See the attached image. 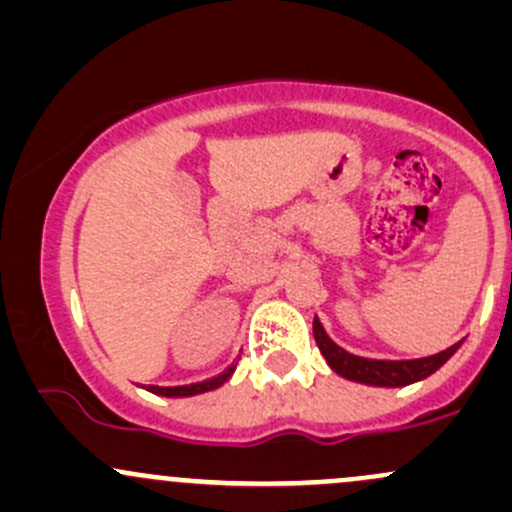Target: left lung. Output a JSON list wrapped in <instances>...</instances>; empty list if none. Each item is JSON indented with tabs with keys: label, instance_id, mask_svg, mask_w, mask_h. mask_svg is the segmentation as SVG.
I'll list each match as a JSON object with an SVG mask.
<instances>
[{
	"label": "left lung",
	"instance_id": "obj_1",
	"mask_svg": "<svg viewBox=\"0 0 512 512\" xmlns=\"http://www.w3.org/2000/svg\"><path fill=\"white\" fill-rule=\"evenodd\" d=\"M312 332H315V342L320 346L322 356L327 359V364L339 373V376L349 378V381L366 383V386H383V388H395V386H410V383L422 381V378L432 376L439 366L447 364L454 356V351L459 349V344H452L449 349L439 351V354L427 356V359H412V361H376V359H364V356H354L349 351H344L342 346H337L332 339L327 337V332L322 329L320 322H312Z\"/></svg>",
	"mask_w": 512,
	"mask_h": 512
}]
</instances>
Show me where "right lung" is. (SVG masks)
I'll list each match as a JSON object with an SVG mask.
<instances>
[{"label": "right lung", "mask_w": 512, "mask_h": 512, "mask_svg": "<svg viewBox=\"0 0 512 512\" xmlns=\"http://www.w3.org/2000/svg\"><path fill=\"white\" fill-rule=\"evenodd\" d=\"M232 373H234V366L227 368L224 373H219V376L207 378V381H202V383H190V386H168V388L146 386V388L156 395H166V398H185V395H197V393H205V390L219 388L224 381H229V376H232Z\"/></svg>", "instance_id": "obj_1"}]
</instances>
